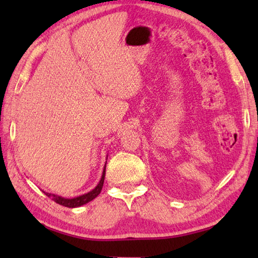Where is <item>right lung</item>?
Wrapping results in <instances>:
<instances>
[{
    "mask_svg": "<svg viewBox=\"0 0 258 258\" xmlns=\"http://www.w3.org/2000/svg\"><path fill=\"white\" fill-rule=\"evenodd\" d=\"M107 164V161H106ZM104 175H106V165H104L103 167V172H102V176H101V180L98 183V185L94 187L93 190H91L90 192H87V194H84L82 196H78V197L75 198H63L61 197V196L58 195H53V194H49V192H44V194L47 196V197H50L53 202H55L56 204L59 205H62L64 207H69V208H75V207H81L83 205H85L87 203H90L91 200H93L94 198H97L100 192L102 190V186H103V182H104Z\"/></svg>",
    "mask_w": 258,
    "mask_h": 258,
    "instance_id": "right-lung-1",
    "label": "right lung"
}]
</instances>
